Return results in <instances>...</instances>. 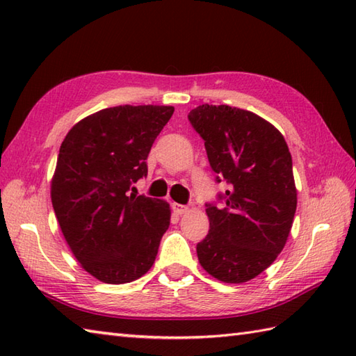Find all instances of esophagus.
Wrapping results in <instances>:
<instances>
[{
  "mask_svg": "<svg viewBox=\"0 0 356 356\" xmlns=\"http://www.w3.org/2000/svg\"><path fill=\"white\" fill-rule=\"evenodd\" d=\"M172 211H174V213H176L177 216H182V214H185L186 211H188V207L179 205V203H172Z\"/></svg>",
  "mask_w": 356,
  "mask_h": 356,
  "instance_id": "esophagus-1",
  "label": "esophagus"
}]
</instances>
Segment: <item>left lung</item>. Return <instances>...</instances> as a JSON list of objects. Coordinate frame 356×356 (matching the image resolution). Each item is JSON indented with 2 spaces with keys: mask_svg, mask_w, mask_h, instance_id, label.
Returning <instances> with one entry per match:
<instances>
[{
  "mask_svg": "<svg viewBox=\"0 0 356 356\" xmlns=\"http://www.w3.org/2000/svg\"><path fill=\"white\" fill-rule=\"evenodd\" d=\"M188 120L205 142L216 182L228 185L207 203L209 232L197 243L199 261L220 282L245 283L274 263L292 228L289 148L274 125L248 110L203 104Z\"/></svg>",
  "mask_w": 356,
  "mask_h": 356,
  "instance_id": "obj_1",
  "label": "left lung"
}]
</instances>
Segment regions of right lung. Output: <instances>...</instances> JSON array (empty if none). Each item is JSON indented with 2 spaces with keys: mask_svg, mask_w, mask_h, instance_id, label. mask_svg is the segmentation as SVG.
Returning <instances> with one entry per match:
<instances>
[{
  "mask_svg": "<svg viewBox=\"0 0 356 356\" xmlns=\"http://www.w3.org/2000/svg\"><path fill=\"white\" fill-rule=\"evenodd\" d=\"M172 113L166 105L104 108L74 125L59 148L53 209L81 266L104 283L147 274L168 229V203L128 191L147 177L149 149Z\"/></svg>",
  "mask_w": 356,
  "mask_h": 356,
  "instance_id": "add662e5",
  "label": "right lung"
}]
</instances>
